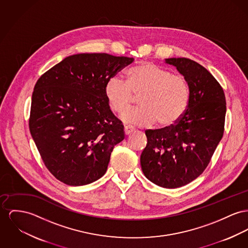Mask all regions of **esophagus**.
Listing matches in <instances>:
<instances>
[{
    "instance_id": "34e87169",
    "label": "esophagus",
    "mask_w": 248,
    "mask_h": 248,
    "mask_svg": "<svg viewBox=\"0 0 248 248\" xmlns=\"http://www.w3.org/2000/svg\"><path fill=\"white\" fill-rule=\"evenodd\" d=\"M133 131H134V128L132 126H125V128H124V133L126 135L131 134Z\"/></svg>"
}]
</instances>
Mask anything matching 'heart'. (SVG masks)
I'll return each mask as SVG.
<instances>
[{
    "mask_svg": "<svg viewBox=\"0 0 248 248\" xmlns=\"http://www.w3.org/2000/svg\"><path fill=\"white\" fill-rule=\"evenodd\" d=\"M140 96V108L125 111L121 119L126 123L149 126L158 121L168 127L178 121L187 109L190 89L182 75L152 63H142L131 67L125 80L114 76L104 87V96L114 113H121Z\"/></svg>",
    "mask_w": 248,
    "mask_h": 248,
    "instance_id": "b5f03b06",
    "label": "heart"
}]
</instances>
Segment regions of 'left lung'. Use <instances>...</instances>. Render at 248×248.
Segmentation results:
<instances>
[{
  "label": "left lung",
  "mask_w": 248,
  "mask_h": 248,
  "mask_svg": "<svg viewBox=\"0 0 248 248\" xmlns=\"http://www.w3.org/2000/svg\"><path fill=\"white\" fill-rule=\"evenodd\" d=\"M165 62L186 79L189 103L175 124L146 131L140 162L150 182L174 189L196 180L210 164L223 137L227 106L222 86L204 66L184 57Z\"/></svg>",
  "instance_id": "8db88e82"
}]
</instances>
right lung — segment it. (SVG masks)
<instances>
[{
	"mask_svg": "<svg viewBox=\"0 0 248 248\" xmlns=\"http://www.w3.org/2000/svg\"><path fill=\"white\" fill-rule=\"evenodd\" d=\"M132 61L108 53H79L37 80L29 129L44 165L58 181L81 186L105 174L111 152L125 135L104 87Z\"/></svg>",
	"mask_w": 248,
	"mask_h": 248,
	"instance_id": "right-lung-1",
	"label": "right lung"
}]
</instances>
